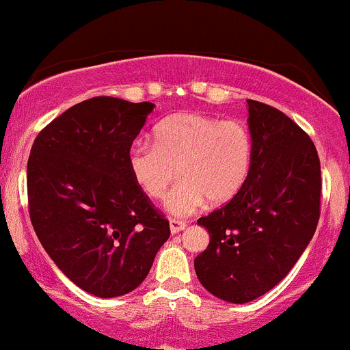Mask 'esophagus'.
I'll return each instance as SVG.
<instances>
[{
	"instance_id": "esophagus-1",
	"label": "esophagus",
	"mask_w": 350,
	"mask_h": 350,
	"mask_svg": "<svg viewBox=\"0 0 350 350\" xmlns=\"http://www.w3.org/2000/svg\"><path fill=\"white\" fill-rule=\"evenodd\" d=\"M185 228H187V223H185V221H180V219H170V231H172V234L180 233V231L185 230Z\"/></svg>"
}]
</instances>
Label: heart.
I'll use <instances>...</instances> for the list:
<instances>
[{"label":"heart","mask_w":350,"mask_h":350,"mask_svg":"<svg viewBox=\"0 0 350 350\" xmlns=\"http://www.w3.org/2000/svg\"><path fill=\"white\" fill-rule=\"evenodd\" d=\"M254 141L240 120L183 112L161 120L154 143L139 141L129 151V170L151 199H163L176 172L180 182L167 199L174 216L196 213L206 199L224 204L247 182Z\"/></svg>","instance_id":"1"}]
</instances>
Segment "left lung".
<instances>
[{"mask_svg":"<svg viewBox=\"0 0 350 350\" xmlns=\"http://www.w3.org/2000/svg\"><path fill=\"white\" fill-rule=\"evenodd\" d=\"M247 103L250 174L230 202L197 219L211 241L193 260L200 284L237 304L257 299L288 275L317 230L321 193L310 136L281 110Z\"/></svg>","mask_w":350,"mask_h":350,"instance_id":"8db88e82","label":"left lung"}]
</instances>
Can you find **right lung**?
<instances>
[{"label": "right lung", "mask_w": 350, "mask_h": 350, "mask_svg": "<svg viewBox=\"0 0 350 350\" xmlns=\"http://www.w3.org/2000/svg\"><path fill=\"white\" fill-rule=\"evenodd\" d=\"M151 102L95 96L44 127L27 165L29 213L59 271L83 291L116 297L146 279L170 223L129 170Z\"/></svg>", "instance_id": "right-lung-1"}]
</instances>
